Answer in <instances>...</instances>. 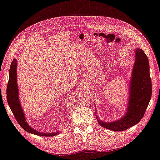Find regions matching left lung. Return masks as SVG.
<instances>
[{"mask_svg":"<svg viewBox=\"0 0 160 160\" xmlns=\"http://www.w3.org/2000/svg\"><path fill=\"white\" fill-rule=\"evenodd\" d=\"M129 97L127 110L122 117L112 122L99 119L102 127L110 130H126L140 122L148 106L152 95V83L150 77V65L148 57L141 49L135 51L134 63L129 85ZM95 113L97 114V111Z\"/></svg>","mask_w":160,"mask_h":160,"instance_id":"8db88e82","label":"left lung"}]
</instances>
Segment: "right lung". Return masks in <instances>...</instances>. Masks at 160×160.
<instances>
[{"mask_svg":"<svg viewBox=\"0 0 160 160\" xmlns=\"http://www.w3.org/2000/svg\"><path fill=\"white\" fill-rule=\"evenodd\" d=\"M17 61L14 59L11 63L10 71H9V81L7 86V100L12 112L16 118L17 121L24 130L30 134L38 135L40 137H53L58 134L59 132L53 133H44L35 130L31 128L27 122L26 117L24 113L21 102L19 97V88L17 84Z\"/></svg>","mask_w":160,"mask_h":160,"instance_id":"1","label":"right lung"}]
</instances>
